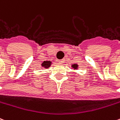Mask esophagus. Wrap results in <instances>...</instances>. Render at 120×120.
Masks as SVG:
<instances>
[{
    "mask_svg": "<svg viewBox=\"0 0 120 120\" xmlns=\"http://www.w3.org/2000/svg\"><path fill=\"white\" fill-rule=\"evenodd\" d=\"M58 61H59V63H60V64H64V62H65V60H64V59H62V60H58Z\"/></svg>",
    "mask_w": 120,
    "mask_h": 120,
    "instance_id": "esophagus-1",
    "label": "esophagus"
}]
</instances>
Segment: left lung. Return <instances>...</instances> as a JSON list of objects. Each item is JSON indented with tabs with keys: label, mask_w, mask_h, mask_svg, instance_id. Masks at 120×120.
Instances as JSON below:
<instances>
[{
	"label": "left lung",
	"mask_w": 120,
	"mask_h": 120,
	"mask_svg": "<svg viewBox=\"0 0 120 120\" xmlns=\"http://www.w3.org/2000/svg\"><path fill=\"white\" fill-rule=\"evenodd\" d=\"M72 67L74 69H77V67H78V65L77 64H72Z\"/></svg>",
	"instance_id": "1"
}]
</instances>
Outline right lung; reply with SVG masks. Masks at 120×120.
I'll use <instances>...</instances> for the list:
<instances>
[{"instance_id":"right-lung-1","label":"right lung","mask_w":120,"mask_h":120,"mask_svg":"<svg viewBox=\"0 0 120 120\" xmlns=\"http://www.w3.org/2000/svg\"><path fill=\"white\" fill-rule=\"evenodd\" d=\"M51 65H52V62H50V61H45L43 62V63H42L41 64V66L44 68H49L50 66H51Z\"/></svg>"}]
</instances>
